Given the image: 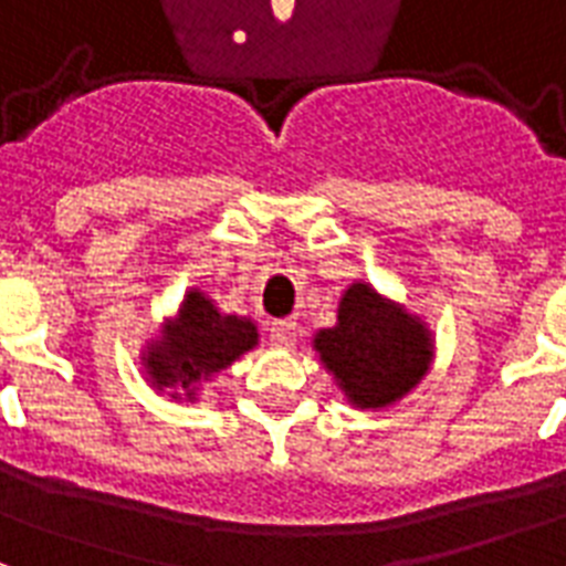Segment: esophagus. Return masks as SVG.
Here are the masks:
<instances>
[{"label": "esophagus", "instance_id": "34e87169", "mask_svg": "<svg viewBox=\"0 0 566 566\" xmlns=\"http://www.w3.org/2000/svg\"><path fill=\"white\" fill-rule=\"evenodd\" d=\"M270 340H273L275 346H293V340H296V319H273L270 323Z\"/></svg>", "mask_w": 566, "mask_h": 566}]
</instances>
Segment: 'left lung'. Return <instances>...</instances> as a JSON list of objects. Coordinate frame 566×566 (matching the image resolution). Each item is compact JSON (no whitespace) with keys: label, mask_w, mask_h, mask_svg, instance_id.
<instances>
[{"label":"left lung","mask_w":566,"mask_h":566,"mask_svg":"<svg viewBox=\"0 0 566 566\" xmlns=\"http://www.w3.org/2000/svg\"><path fill=\"white\" fill-rule=\"evenodd\" d=\"M314 349L358 408H385L402 399L431 364L426 326L364 282L344 293L337 326L323 328Z\"/></svg>","instance_id":"left-lung-1"}]
</instances>
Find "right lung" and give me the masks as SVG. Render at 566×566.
I'll return each mask as SVG.
<instances>
[{"instance_id": "obj_1", "label": "right lung", "mask_w": 566, "mask_h": 566, "mask_svg": "<svg viewBox=\"0 0 566 566\" xmlns=\"http://www.w3.org/2000/svg\"><path fill=\"white\" fill-rule=\"evenodd\" d=\"M255 344L258 332L252 319L220 314L211 300L190 291L176 323L164 332V340L146 353L144 361L153 385H179L188 390V399H193V385L199 378L226 370Z\"/></svg>"}]
</instances>
